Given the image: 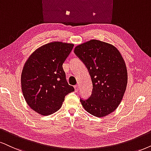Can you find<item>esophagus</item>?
<instances>
[{"instance_id":"obj_1","label":"esophagus","mask_w":151,"mask_h":151,"mask_svg":"<svg viewBox=\"0 0 151 151\" xmlns=\"http://www.w3.org/2000/svg\"><path fill=\"white\" fill-rule=\"evenodd\" d=\"M79 84L74 86V89H75L76 92H77V91H79Z\"/></svg>"}]
</instances>
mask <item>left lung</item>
<instances>
[{"instance_id": "8db88e82", "label": "left lung", "mask_w": 151, "mask_h": 151, "mask_svg": "<svg viewBox=\"0 0 151 151\" xmlns=\"http://www.w3.org/2000/svg\"><path fill=\"white\" fill-rule=\"evenodd\" d=\"M74 51L87 68L93 83L90 98H80L82 106L96 117L109 115L120 104L127 87V68L121 53L97 40L77 46Z\"/></svg>"}]
</instances>
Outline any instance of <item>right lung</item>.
<instances>
[{
    "instance_id": "add662e5",
    "label": "right lung",
    "mask_w": 151,
    "mask_h": 151,
    "mask_svg": "<svg viewBox=\"0 0 151 151\" xmlns=\"http://www.w3.org/2000/svg\"><path fill=\"white\" fill-rule=\"evenodd\" d=\"M73 47L61 42L47 44L36 49L25 63L21 77L23 95L30 107L41 115L57 111L65 95L74 91L63 68Z\"/></svg>"
}]
</instances>
